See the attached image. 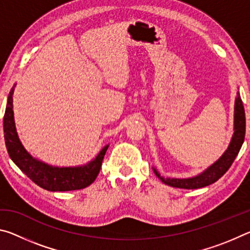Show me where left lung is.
I'll return each instance as SVG.
<instances>
[{
	"label": "left lung",
	"mask_w": 250,
	"mask_h": 250,
	"mask_svg": "<svg viewBox=\"0 0 250 250\" xmlns=\"http://www.w3.org/2000/svg\"><path fill=\"white\" fill-rule=\"evenodd\" d=\"M235 132L232 135L230 145L225 151L221 159L216 161L213 166L209 167L205 172L191 179H171V177H162L158 171L153 168L155 175L163 182L164 184L173 186V188H200L204 186L210 185L218 181L221 177L228 171V168L234 162L237 154L239 153L240 147H242L245 140V132H246V120H245V110L243 105L242 98H240L239 92H237V99L235 101V121H234Z\"/></svg>",
	"instance_id": "left-lung-1"
}]
</instances>
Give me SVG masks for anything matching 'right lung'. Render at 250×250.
I'll use <instances>...</instances> for the list:
<instances>
[{"label":"right lung","instance_id":"obj_1","mask_svg":"<svg viewBox=\"0 0 250 250\" xmlns=\"http://www.w3.org/2000/svg\"><path fill=\"white\" fill-rule=\"evenodd\" d=\"M13 92L14 87L8 95L4 115V138L8 155L21 168V171L26 174L34 183L50 192L75 191L87 188L94 183L97 175L99 174L108 146L100 151L94 161L84 167H54L33 159L23 147L16 133L13 117Z\"/></svg>","mask_w":250,"mask_h":250}]
</instances>
